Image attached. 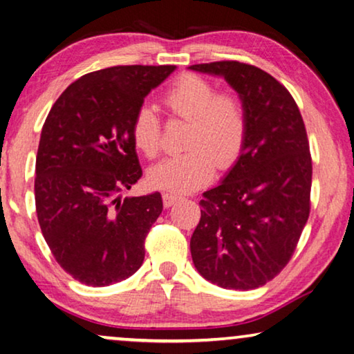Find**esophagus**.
<instances>
[{
  "label": "esophagus",
  "instance_id": "obj_1",
  "mask_svg": "<svg viewBox=\"0 0 354 354\" xmlns=\"http://www.w3.org/2000/svg\"><path fill=\"white\" fill-rule=\"evenodd\" d=\"M163 205L165 207H171V205H175L176 202H179L181 201V196H179V194H175V192H163Z\"/></svg>",
  "mask_w": 354,
  "mask_h": 354
}]
</instances>
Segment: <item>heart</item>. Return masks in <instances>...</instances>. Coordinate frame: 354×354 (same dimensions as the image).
I'll return each instance as SVG.
<instances>
[{
    "instance_id": "heart-1",
    "label": "heart",
    "mask_w": 354,
    "mask_h": 354,
    "mask_svg": "<svg viewBox=\"0 0 354 354\" xmlns=\"http://www.w3.org/2000/svg\"><path fill=\"white\" fill-rule=\"evenodd\" d=\"M173 117L189 122L186 152L168 157L149 171L153 186L191 191L210 181L218 162L229 168L237 162L248 136V113L243 99L232 91H216L215 83L197 73H183L162 96ZM131 136L147 157L162 151V125L156 111L142 104L134 113Z\"/></svg>"
}]
</instances>
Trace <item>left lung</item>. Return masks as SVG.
Returning <instances> with one entry per match:
<instances>
[{"instance_id": "left-lung-1", "label": "left lung", "mask_w": 354, "mask_h": 354, "mask_svg": "<svg viewBox=\"0 0 354 354\" xmlns=\"http://www.w3.org/2000/svg\"><path fill=\"white\" fill-rule=\"evenodd\" d=\"M189 68L225 78L248 113L241 157L198 202L192 261L216 286L252 290L287 266L310 216L313 163L306 128L292 94L261 68L237 61Z\"/></svg>"}]
</instances>
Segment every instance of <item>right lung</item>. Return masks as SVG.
<instances>
[{"label":"right lung","instance_id":"obj_1","mask_svg":"<svg viewBox=\"0 0 354 354\" xmlns=\"http://www.w3.org/2000/svg\"><path fill=\"white\" fill-rule=\"evenodd\" d=\"M175 68L115 66L86 73L48 113L35 168L37 216L56 261L84 286H111L142 265L162 196L122 201L118 194L142 176L134 113Z\"/></svg>","mask_w":354,"mask_h":354}]
</instances>
